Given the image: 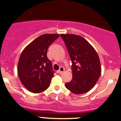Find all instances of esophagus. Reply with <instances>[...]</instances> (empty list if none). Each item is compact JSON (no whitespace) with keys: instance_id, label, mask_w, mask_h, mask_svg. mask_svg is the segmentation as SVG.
Masks as SVG:
<instances>
[{"instance_id":"1","label":"esophagus","mask_w":121,"mask_h":121,"mask_svg":"<svg viewBox=\"0 0 121 121\" xmlns=\"http://www.w3.org/2000/svg\"><path fill=\"white\" fill-rule=\"evenodd\" d=\"M64 71V68L63 67L61 66L60 67V69L57 71V73H59V74H61V73H62Z\"/></svg>"}]
</instances>
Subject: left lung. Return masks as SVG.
Wrapping results in <instances>:
<instances>
[{
	"instance_id": "left-lung-1",
	"label": "left lung",
	"mask_w": 121,
	"mask_h": 121,
	"mask_svg": "<svg viewBox=\"0 0 121 121\" xmlns=\"http://www.w3.org/2000/svg\"><path fill=\"white\" fill-rule=\"evenodd\" d=\"M71 60L73 78L65 87L75 94H82L95 85L101 73L98 55L92 46L80 36L60 35Z\"/></svg>"
}]
</instances>
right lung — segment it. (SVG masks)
<instances>
[{
    "label": "right lung",
    "mask_w": 121,
    "mask_h": 121,
    "mask_svg": "<svg viewBox=\"0 0 121 121\" xmlns=\"http://www.w3.org/2000/svg\"><path fill=\"white\" fill-rule=\"evenodd\" d=\"M59 36L57 34L41 35L29 44L20 55L18 74L22 83L30 92L39 93L49 87L54 71L47 58V50Z\"/></svg>",
    "instance_id": "add662e5"
}]
</instances>
